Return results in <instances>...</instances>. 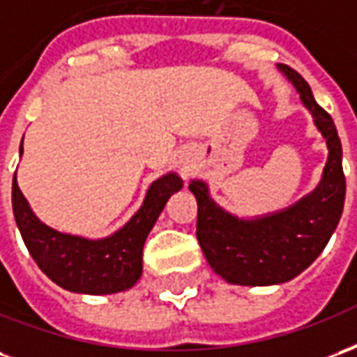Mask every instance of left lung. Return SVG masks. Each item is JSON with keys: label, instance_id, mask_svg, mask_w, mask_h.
I'll return each mask as SVG.
<instances>
[{"label": "left lung", "instance_id": "left-lung-1", "mask_svg": "<svg viewBox=\"0 0 357 357\" xmlns=\"http://www.w3.org/2000/svg\"><path fill=\"white\" fill-rule=\"evenodd\" d=\"M300 93L317 130L329 149L319 185L289 208L243 220L220 208L210 199L208 185L201 179L189 183L197 199V239L210 268L233 284L287 283L302 273L321 255L342 216L346 179L342 172V145L335 122L315 102L307 82L291 66L279 65Z\"/></svg>", "mask_w": 357, "mask_h": 357}]
</instances>
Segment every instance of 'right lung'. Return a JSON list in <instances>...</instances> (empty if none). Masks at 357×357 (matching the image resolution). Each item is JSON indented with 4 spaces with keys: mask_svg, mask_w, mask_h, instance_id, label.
<instances>
[{
    "mask_svg": "<svg viewBox=\"0 0 357 357\" xmlns=\"http://www.w3.org/2000/svg\"><path fill=\"white\" fill-rule=\"evenodd\" d=\"M181 187L183 181L174 172L153 181L132 220L110 237L97 241L61 233L40 222L20 193L17 172L13 178V212L28 252L53 283L80 294H112L137 283L149 231L168 199Z\"/></svg>",
    "mask_w": 357,
    "mask_h": 357,
    "instance_id": "obj_1",
    "label": "right lung"
}]
</instances>
